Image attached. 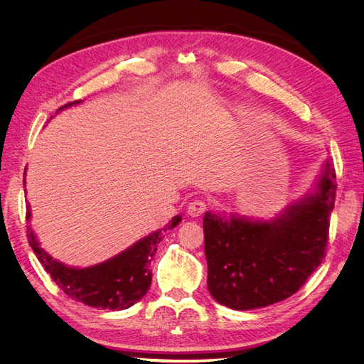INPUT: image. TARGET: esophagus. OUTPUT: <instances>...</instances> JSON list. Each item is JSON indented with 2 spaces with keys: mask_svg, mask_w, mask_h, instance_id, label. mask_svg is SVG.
Here are the masks:
<instances>
[{
  "mask_svg": "<svg viewBox=\"0 0 364 364\" xmlns=\"http://www.w3.org/2000/svg\"><path fill=\"white\" fill-rule=\"evenodd\" d=\"M206 209H208V203L205 200L196 199L188 205V214L191 217H199L206 211Z\"/></svg>",
  "mask_w": 364,
  "mask_h": 364,
  "instance_id": "1",
  "label": "esophagus"
}]
</instances>
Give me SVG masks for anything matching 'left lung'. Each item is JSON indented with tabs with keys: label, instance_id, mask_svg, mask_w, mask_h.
<instances>
[{
	"label": "left lung",
	"instance_id": "8db88e82",
	"mask_svg": "<svg viewBox=\"0 0 364 364\" xmlns=\"http://www.w3.org/2000/svg\"><path fill=\"white\" fill-rule=\"evenodd\" d=\"M336 190V170L326 162L317 191L273 222L206 213L208 290L214 299L245 311L281 302L299 290L326 255Z\"/></svg>",
	"mask_w": 364,
	"mask_h": 364
}]
</instances>
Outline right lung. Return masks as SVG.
<instances>
[{"label":"right lung","instance_id":"obj_1","mask_svg":"<svg viewBox=\"0 0 364 364\" xmlns=\"http://www.w3.org/2000/svg\"><path fill=\"white\" fill-rule=\"evenodd\" d=\"M75 103H80V100L65 105L59 111ZM30 217L31 214L27 211L26 218L30 220ZM179 222V215L173 217L164 230L173 229ZM27 237L43 269L65 294L77 302L102 310H126L149 291L151 284L150 262L162 238L161 230H156L111 259L86 269H74L63 266L41 249L30 226Z\"/></svg>","mask_w":364,"mask_h":364}]
</instances>
